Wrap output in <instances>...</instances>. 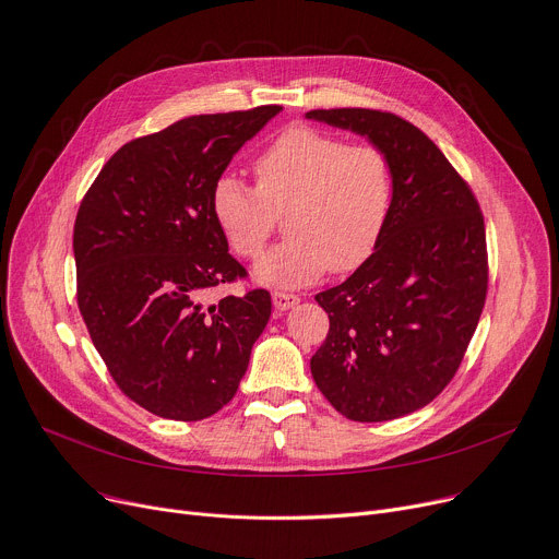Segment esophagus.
Returning a JSON list of instances; mask_svg holds the SVG:
<instances>
[{"label":"esophagus","instance_id":"1","mask_svg":"<svg viewBox=\"0 0 559 559\" xmlns=\"http://www.w3.org/2000/svg\"><path fill=\"white\" fill-rule=\"evenodd\" d=\"M300 302V298L295 293H286V290H275L273 293V305L277 311H286V309H293L295 305Z\"/></svg>","mask_w":559,"mask_h":559}]
</instances>
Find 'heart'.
Here are the masks:
<instances>
[{"label":"heart","instance_id":"obj_1","mask_svg":"<svg viewBox=\"0 0 559 559\" xmlns=\"http://www.w3.org/2000/svg\"><path fill=\"white\" fill-rule=\"evenodd\" d=\"M257 187L223 174L212 187V214L241 257H257L288 212V239L254 264L271 286H305L332 269L347 273L372 257L385 229L395 176L372 144L349 146L324 130L295 126L254 162Z\"/></svg>","mask_w":559,"mask_h":559}]
</instances>
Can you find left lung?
Wrapping results in <instances>:
<instances>
[{"label": "left lung", "instance_id": "8db88e82", "mask_svg": "<svg viewBox=\"0 0 559 559\" xmlns=\"http://www.w3.org/2000/svg\"><path fill=\"white\" fill-rule=\"evenodd\" d=\"M307 119L368 138L395 176L372 257L316 295L330 334L311 374L347 419H397L440 395L476 332L487 293L483 214L442 151L406 119L366 108L311 110Z\"/></svg>", "mask_w": 559, "mask_h": 559}]
</instances>
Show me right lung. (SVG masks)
<instances>
[{
  "instance_id": "obj_1",
  "label": "right lung",
  "mask_w": 559,
  "mask_h": 559,
  "mask_svg": "<svg viewBox=\"0 0 559 559\" xmlns=\"http://www.w3.org/2000/svg\"><path fill=\"white\" fill-rule=\"evenodd\" d=\"M282 106L195 115L123 144L74 223L76 300L90 338L128 400L195 421L235 397L271 318L264 288L205 305L246 271L227 252L212 187Z\"/></svg>"
}]
</instances>
